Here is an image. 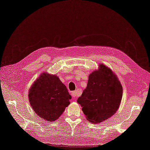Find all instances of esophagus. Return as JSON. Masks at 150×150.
<instances>
[{"label": "esophagus", "instance_id": "obj_1", "mask_svg": "<svg viewBox=\"0 0 150 150\" xmlns=\"http://www.w3.org/2000/svg\"><path fill=\"white\" fill-rule=\"evenodd\" d=\"M71 96H72V98H73L74 99H76L78 97L79 94H78V93L77 91H72L71 93Z\"/></svg>", "mask_w": 150, "mask_h": 150}]
</instances>
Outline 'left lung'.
<instances>
[{"instance_id":"8db88e82","label":"left lung","mask_w":150,"mask_h":150,"mask_svg":"<svg viewBox=\"0 0 150 150\" xmlns=\"http://www.w3.org/2000/svg\"><path fill=\"white\" fill-rule=\"evenodd\" d=\"M99 66L89 74L87 87L77 101L86 119L94 124L115 114L122 95V87L116 75L105 65Z\"/></svg>"}]
</instances>
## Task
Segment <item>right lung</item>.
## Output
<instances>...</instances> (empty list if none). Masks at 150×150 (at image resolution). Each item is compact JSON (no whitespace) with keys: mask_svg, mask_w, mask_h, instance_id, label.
I'll return each instance as SVG.
<instances>
[{"mask_svg":"<svg viewBox=\"0 0 150 150\" xmlns=\"http://www.w3.org/2000/svg\"><path fill=\"white\" fill-rule=\"evenodd\" d=\"M28 96L36 115L49 122L61 116L72 98L58 77L47 72H42L34 81Z\"/></svg>","mask_w":150,"mask_h":150,"instance_id":"right-lung-1","label":"right lung"}]
</instances>
